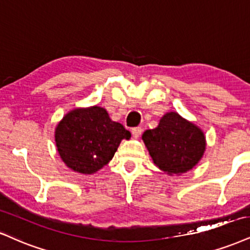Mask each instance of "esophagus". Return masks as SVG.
I'll return each instance as SVG.
<instances>
[{"label": "esophagus", "mask_w": 250, "mask_h": 250, "mask_svg": "<svg viewBox=\"0 0 250 250\" xmlns=\"http://www.w3.org/2000/svg\"><path fill=\"white\" fill-rule=\"evenodd\" d=\"M131 132H132V134H133V137L138 138V137H139V135L141 134V132H143V128L138 126V127H133V128H132Z\"/></svg>", "instance_id": "esophagus-1"}]
</instances>
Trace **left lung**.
<instances>
[{
    "label": "left lung",
    "instance_id": "left-lung-1",
    "mask_svg": "<svg viewBox=\"0 0 250 250\" xmlns=\"http://www.w3.org/2000/svg\"><path fill=\"white\" fill-rule=\"evenodd\" d=\"M143 140L154 163L169 175L192 169L206 146L200 128L176 112L166 113L158 127L144 132Z\"/></svg>",
    "mask_w": 250,
    "mask_h": 250
}]
</instances>
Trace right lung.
<instances>
[{"label": "right lung", "instance_id": "1", "mask_svg": "<svg viewBox=\"0 0 250 250\" xmlns=\"http://www.w3.org/2000/svg\"><path fill=\"white\" fill-rule=\"evenodd\" d=\"M131 133L112 122L100 106L75 109L55 128V143L67 167L81 174H92L105 166L117 152L120 141Z\"/></svg>", "mask_w": 250, "mask_h": 250}]
</instances>
